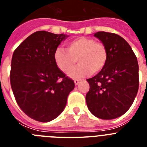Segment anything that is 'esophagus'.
<instances>
[{
	"instance_id": "1",
	"label": "esophagus",
	"mask_w": 147,
	"mask_h": 147,
	"mask_svg": "<svg viewBox=\"0 0 147 147\" xmlns=\"http://www.w3.org/2000/svg\"><path fill=\"white\" fill-rule=\"evenodd\" d=\"M80 82H81V80H74V84L76 85H77Z\"/></svg>"
}]
</instances>
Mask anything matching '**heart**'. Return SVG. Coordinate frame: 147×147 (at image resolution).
I'll list each match as a JSON object with an SVG mask.
<instances>
[{
	"mask_svg": "<svg viewBox=\"0 0 147 147\" xmlns=\"http://www.w3.org/2000/svg\"><path fill=\"white\" fill-rule=\"evenodd\" d=\"M54 57L57 67L65 74L74 69L77 60L80 65L70 75L73 78H80L102 71L107 62L108 52L102 42H97L93 38L82 37L66 44L65 50L57 49Z\"/></svg>",
	"mask_w": 147,
	"mask_h": 147,
	"instance_id": "b5f03b06",
	"label": "heart"
}]
</instances>
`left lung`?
<instances>
[{"label":"left lung","mask_w":147,"mask_h":147,"mask_svg":"<svg viewBox=\"0 0 147 147\" xmlns=\"http://www.w3.org/2000/svg\"><path fill=\"white\" fill-rule=\"evenodd\" d=\"M94 37L107 48L108 59L102 71L87 81L88 107L102 119H114L125 113L132 105L139 86L137 57L128 42L114 33L98 32Z\"/></svg>","instance_id":"left-lung-1"}]
</instances>
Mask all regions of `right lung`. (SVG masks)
I'll return each instance as SVG.
<instances>
[{
  "label": "right lung",
  "mask_w": 147,
  "mask_h": 147,
  "mask_svg": "<svg viewBox=\"0 0 147 147\" xmlns=\"http://www.w3.org/2000/svg\"><path fill=\"white\" fill-rule=\"evenodd\" d=\"M66 37L38 31L13 53L10 83L15 100L25 114L37 121H50L60 115L74 88V80L54 61V51Z\"/></svg>",
  "instance_id": "add662e5"
}]
</instances>
